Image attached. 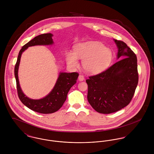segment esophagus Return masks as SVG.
I'll return each instance as SVG.
<instances>
[{"label": "esophagus", "mask_w": 154, "mask_h": 154, "mask_svg": "<svg viewBox=\"0 0 154 154\" xmlns=\"http://www.w3.org/2000/svg\"><path fill=\"white\" fill-rule=\"evenodd\" d=\"M78 79H79V81H84V80L85 79L84 76L82 75H79V77H78Z\"/></svg>", "instance_id": "1"}]
</instances>
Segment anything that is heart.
<instances>
[{
    "label": "heart",
    "mask_w": 154,
    "mask_h": 154,
    "mask_svg": "<svg viewBox=\"0 0 154 154\" xmlns=\"http://www.w3.org/2000/svg\"><path fill=\"white\" fill-rule=\"evenodd\" d=\"M78 59H82L83 68L89 73H97L102 72L110 65L112 53L109 48L97 42H87L76 45L73 53L66 54V60L70 66L78 65Z\"/></svg>",
    "instance_id": "1"
}]
</instances>
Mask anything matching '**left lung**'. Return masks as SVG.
<instances>
[{
    "mask_svg": "<svg viewBox=\"0 0 154 154\" xmlns=\"http://www.w3.org/2000/svg\"><path fill=\"white\" fill-rule=\"evenodd\" d=\"M114 40L118 48L117 59L120 60L86 80L88 102L102 114L114 112L127 106L138 84L136 54L123 42Z\"/></svg>",
    "mask_w": 154,
    "mask_h": 154,
    "instance_id": "8db88e82",
    "label": "left lung"
}]
</instances>
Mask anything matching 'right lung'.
Listing matches in <instances>:
<instances>
[{"label": "right lung", "mask_w": 154, "mask_h": 154, "mask_svg": "<svg viewBox=\"0 0 154 154\" xmlns=\"http://www.w3.org/2000/svg\"><path fill=\"white\" fill-rule=\"evenodd\" d=\"M53 34L51 33L43 34L34 37L32 40L25 44L20 51L17 61L15 66V76L17 82L18 95L22 103L31 110L42 114H50L59 110L64 104L67 95L71 87L77 81L79 73H60L57 81L52 91L43 98L32 100L26 97L22 92L18 80V67L20 63L22 52L28 47L37 45H51L53 43Z\"/></svg>", "instance_id": "right-lung-1"}]
</instances>
